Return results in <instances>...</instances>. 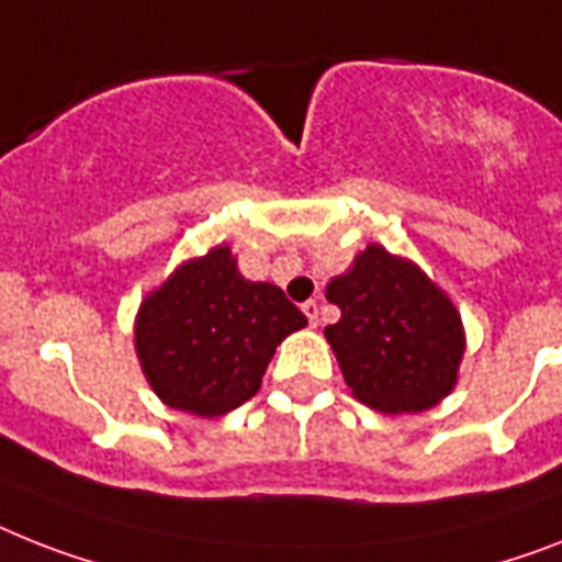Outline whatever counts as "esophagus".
Wrapping results in <instances>:
<instances>
[{
    "label": "esophagus",
    "mask_w": 562,
    "mask_h": 562,
    "mask_svg": "<svg viewBox=\"0 0 562 562\" xmlns=\"http://www.w3.org/2000/svg\"><path fill=\"white\" fill-rule=\"evenodd\" d=\"M303 314L308 317L312 326H317V321H321V305L314 303V300H308V303H303Z\"/></svg>",
    "instance_id": "1"
}]
</instances>
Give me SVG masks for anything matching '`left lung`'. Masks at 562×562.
Segmentation results:
<instances>
[{
  "instance_id": "obj_1",
  "label": "left lung",
  "mask_w": 562,
  "mask_h": 562,
  "mask_svg": "<svg viewBox=\"0 0 562 562\" xmlns=\"http://www.w3.org/2000/svg\"><path fill=\"white\" fill-rule=\"evenodd\" d=\"M326 300L340 321L323 335L360 404L386 415L424 413L453 392L462 314L413 259L367 245L328 282Z\"/></svg>"
}]
</instances>
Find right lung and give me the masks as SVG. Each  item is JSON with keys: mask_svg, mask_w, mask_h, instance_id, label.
I'll return each mask as SVG.
<instances>
[{"mask_svg": "<svg viewBox=\"0 0 562 562\" xmlns=\"http://www.w3.org/2000/svg\"><path fill=\"white\" fill-rule=\"evenodd\" d=\"M305 323L280 285L245 280L216 245L140 300L135 355L161 404L218 418L257 395L277 346Z\"/></svg>", "mask_w": 562, "mask_h": 562, "instance_id": "obj_1", "label": "right lung"}]
</instances>
